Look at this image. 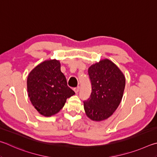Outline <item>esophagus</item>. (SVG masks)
<instances>
[{"mask_svg": "<svg viewBox=\"0 0 157 157\" xmlns=\"http://www.w3.org/2000/svg\"><path fill=\"white\" fill-rule=\"evenodd\" d=\"M79 89H80V87H75V88H74V91L75 92V93H78V91H79Z\"/></svg>", "mask_w": 157, "mask_h": 157, "instance_id": "obj_1", "label": "esophagus"}]
</instances>
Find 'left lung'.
<instances>
[{
  "label": "left lung",
  "instance_id": "1",
  "mask_svg": "<svg viewBox=\"0 0 157 157\" xmlns=\"http://www.w3.org/2000/svg\"><path fill=\"white\" fill-rule=\"evenodd\" d=\"M92 93L84 101L87 117L94 121H102L113 114L122 100L125 86L124 74L108 59L101 60L88 69Z\"/></svg>",
  "mask_w": 157,
  "mask_h": 157
}]
</instances>
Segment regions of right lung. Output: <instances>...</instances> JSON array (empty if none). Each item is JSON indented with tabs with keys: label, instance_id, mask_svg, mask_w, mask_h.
Masks as SVG:
<instances>
[{
	"label": "right lung",
	"instance_id": "obj_1",
	"mask_svg": "<svg viewBox=\"0 0 157 157\" xmlns=\"http://www.w3.org/2000/svg\"><path fill=\"white\" fill-rule=\"evenodd\" d=\"M28 97L40 114L51 117L61 109L67 98L75 94L67 86L59 60H46L30 71L27 80Z\"/></svg>",
	"mask_w": 157,
	"mask_h": 157
}]
</instances>
